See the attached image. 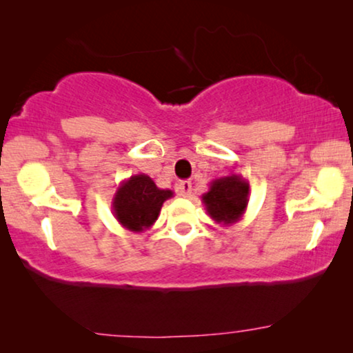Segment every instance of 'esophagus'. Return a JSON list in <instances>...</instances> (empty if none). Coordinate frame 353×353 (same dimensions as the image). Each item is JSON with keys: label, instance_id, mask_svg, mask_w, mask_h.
Here are the masks:
<instances>
[{"label": "esophagus", "instance_id": "obj_1", "mask_svg": "<svg viewBox=\"0 0 353 353\" xmlns=\"http://www.w3.org/2000/svg\"><path fill=\"white\" fill-rule=\"evenodd\" d=\"M191 191H192L191 181H181L180 185H178V194L181 197H188L191 194Z\"/></svg>", "mask_w": 353, "mask_h": 353}]
</instances>
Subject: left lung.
Wrapping results in <instances>:
<instances>
[{
  "instance_id": "1",
  "label": "left lung",
  "mask_w": 353,
  "mask_h": 353,
  "mask_svg": "<svg viewBox=\"0 0 353 353\" xmlns=\"http://www.w3.org/2000/svg\"><path fill=\"white\" fill-rule=\"evenodd\" d=\"M207 214L215 223L230 226L243 219L249 202V183L241 175L212 180L209 191L202 194Z\"/></svg>"
}]
</instances>
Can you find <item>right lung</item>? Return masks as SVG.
I'll return each instance as SVG.
<instances>
[{"label": "right lung", "mask_w": 353, "mask_h": 353, "mask_svg": "<svg viewBox=\"0 0 353 353\" xmlns=\"http://www.w3.org/2000/svg\"><path fill=\"white\" fill-rule=\"evenodd\" d=\"M173 191L161 190L151 176L138 173L120 183L112 199V214L123 228L141 233L156 223L163 202Z\"/></svg>", "instance_id": "right-lung-1"}]
</instances>
